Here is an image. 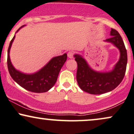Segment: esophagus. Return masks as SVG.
Instances as JSON below:
<instances>
[{
  "mask_svg": "<svg viewBox=\"0 0 134 134\" xmlns=\"http://www.w3.org/2000/svg\"><path fill=\"white\" fill-rule=\"evenodd\" d=\"M67 55H68L69 58H70V59H72L74 57V52H69L68 54H67Z\"/></svg>",
  "mask_w": 134,
  "mask_h": 134,
  "instance_id": "34e87169",
  "label": "esophagus"
}]
</instances>
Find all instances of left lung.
Here are the masks:
<instances>
[{
    "label": "left lung",
    "mask_w": 134,
    "mask_h": 134,
    "mask_svg": "<svg viewBox=\"0 0 134 134\" xmlns=\"http://www.w3.org/2000/svg\"><path fill=\"white\" fill-rule=\"evenodd\" d=\"M110 38L105 42L112 43L120 51V59L110 72H100L93 70L81 55H74L77 63V81L83 91L91 94H102L112 91L123 80L127 64V54L124 41L117 30L111 29Z\"/></svg>",
    "instance_id": "obj_1"
}]
</instances>
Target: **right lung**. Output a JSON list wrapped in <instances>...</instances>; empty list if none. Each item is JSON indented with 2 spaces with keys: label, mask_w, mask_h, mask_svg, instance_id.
Listing matches in <instances>:
<instances>
[{
  "label": "right lung",
  "mask_w": 134,
  "mask_h": 134,
  "mask_svg": "<svg viewBox=\"0 0 134 134\" xmlns=\"http://www.w3.org/2000/svg\"><path fill=\"white\" fill-rule=\"evenodd\" d=\"M15 37L14 35L11 40L7 51V67L11 77L20 86L32 92L42 93L49 91L55 83L59 72L67 60V54L52 58L43 68L35 73H22L14 68L10 59V50Z\"/></svg>",
  "instance_id": "1"
}]
</instances>
